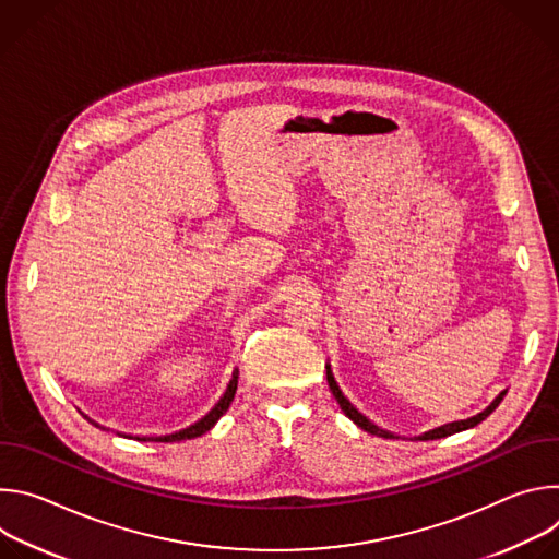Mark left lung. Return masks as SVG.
Segmentation results:
<instances>
[{"mask_svg": "<svg viewBox=\"0 0 559 559\" xmlns=\"http://www.w3.org/2000/svg\"><path fill=\"white\" fill-rule=\"evenodd\" d=\"M328 382H330V389H332V393H334V397L338 401V405H341V409L345 412V416L347 418H352L360 429H365V431H369V433H373V436H378V438H393V433H389V431H384V429H380V427H376L373 423H369L349 401L347 397L343 395V391L338 389V384H336V380H334V376H332V369L328 367ZM507 395V391H502L496 401L483 412V414H477V416H473V418H468V420H457V423H449V425H442V427H438V429H433V431H427V433H423L420 436V440H438V438H447V436H451V433H457V431H464V429H471V427H475V425H480L483 420H487L493 412H496V407L502 403V397Z\"/></svg>", "mask_w": 559, "mask_h": 559, "instance_id": "left-lung-1", "label": "left lung"}]
</instances>
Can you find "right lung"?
Segmentation results:
<instances>
[{
  "instance_id": "1",
  "label": "right lung",
  "mask_w": 559,
  "mask_h": 559,
  "mask_svg": "<svg viewBox=\"0 0 559 559\" xmlns=\"http://www.w3.org/2000/svg\"><path fill=\"white\" fill-rule=\"evenodd\" d=\"M234 393H236V376L229 380V384H227V391L223 393V397L221 401L216 403V407L207 414V416H203L199 423H194L192 427H188V429H183V431H179V433H173V436H162V438H136V440H154V442H175V440H190V438H197V436H203L205 431H210L214 425H216V420L227 412V407L231 405V401H234Z\"/></svg>"
}]
</instances>
